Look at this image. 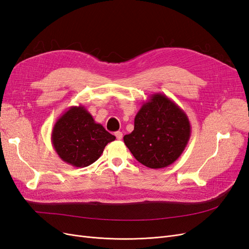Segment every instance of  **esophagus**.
Here are the masks:
<instances>
[{
  "label": "esophagus",
  "instance_id": "esophagus-1",
  "mask_svg": "<svg viewBox=\"0 0 249 249\" xmlns=\"http://www.w3.org/2000/svg\"><path fill=\"white\" fill-rule=\"evenodd\" d=\"M115 136H116V138H117L118 140H122V139H123V133L118 131V132L115 133Z\"/></svg>",
  "mask_w": 249,
  "mask_h": 249
}]
</instances>
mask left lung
I'll return each instance as SVG.
<instances>
[{
	"instance_id": "8db88e82",
	"label": "left lung",
	"mask_w": 249,
	"mask_h": 249,
	"mask_svg": "<svg viewBox=\"0 0 249 249\" xmlns=\"http://www.w3.org/2000/svg\"><path fill=\"white\" fill-rule=\"evenodd\" d=\"M191 136V124L183 109L162 93H155L135 116L134 131L124 144L146 167H167L182 155Z\"/></svg>"
}]
</instances>
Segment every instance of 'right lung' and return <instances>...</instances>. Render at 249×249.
Segmentation results:
<instances>
[{"mask_svg":"<svg viewBox=\"0 0 249 249\" xmlns=\"http://www.w3.org/2000/svg\"><path fill=\"white\" fill-rule=\"evenodd\" d=\"M52 144L63 162L86 167L102 156L115 136L96 124L84 106H71L60 116L52 131Z\"/></svg>","mask_w":249,"mask_h":249,"instance_id":"add662e5","label":"right lung"}]
</instances>
